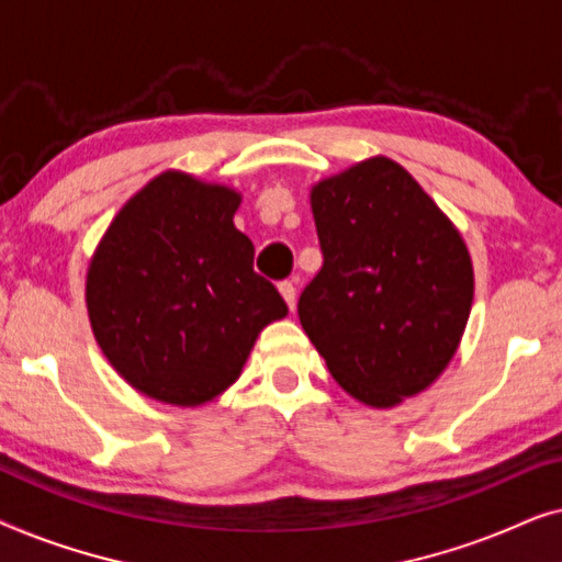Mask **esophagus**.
Segmentation results:
<instances>
[{"instance_id":"34e87169","label":"esophagus","mask_w":562,"mask_h":562,"mask_svg":"<svg viewBox=\"0 0 562 562\" xmlns=\"http://www.w3.org/2000/svg\"><path fill=\"white\" fill-rule=\"evenodd\" d=\"M279 291H281V296H283V302L289 304V310H294L296 306V286L291 281H281L279 283Z\"/></svg>"}]
</instances>
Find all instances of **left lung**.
<instances>
[{
    "label": "left lung",
    "mask_w": 562,
    "mask_h": 562,
    "mask_svg": "<svg viewBox=\"0 0 562 562\" xmlns=\"http://www.w3.org/2000/svg\"><path fill=\"white\" fill-rule=\"evenodd\" d=\"M322 268L299 319L333 379L371 406L419 394L473 304L463 237L402 166L371 158L312 189Z\"/></svg>",
    "instance_id": "8db88e82"
}]
</instances>
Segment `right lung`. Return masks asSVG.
Here are the masks:
<instances>
[{"label":"right lung","instance_id":"right-lung-1","mask_svg":"<svg viewBox=\"0 0 562 562\" xmlns=\"http://www.w3.org/2000/svg\"><path fill=\"white\" fill-rule=\"evenodd\" d=\"M240 194L160 173L122 206L87 276L91 329L130 386L196 406L233 386L268 322L289 314L252 271Z\"/></svg>","mask_w":562,"mask_h":562}]
</instances>
